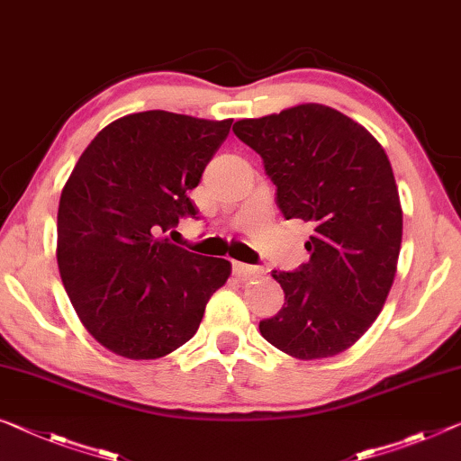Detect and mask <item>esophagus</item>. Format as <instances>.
Listing matches in <instances>:
<instances>
[{"label": "esophagus", "instance_id": "esophagus-1", "mask_svg": "<svg viewBox=\"0 0 461 461\" xmlns=\"http://www.w3.org/2000/svg\"><path fill=\"white\" fill-rule=\"evenodd\" d=\"M232 272H235L237 278L247 280V278H255V276L264 274L259 266H249V264H240V261H232Z\"/></svg>", "mask_w": 461, "mask_h": 461}]
</instances>
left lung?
<instances>
[{
    "label": "left lung",
    "instance_id": "8db88e82",
    "mask_svg": "<svg viewBox=\"0 0 461 461\" xmlns=\"http://www.w3.org/2000/svg\"><path fill=\"white\" fill-rule=\"evenodd\" d=\"M232 131L264 160L282 216L313 226L307 264L272 272L285 304L259 321L261 336L304 360L344 352L377 320L398 266L402 206L385 150L315 103L240 119Z\"/></svg>",
    "mask_w": 461,
    "mask_h": 461
}]
</instances>
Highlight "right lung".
<instances>
[{
	"mask_svg": "<svg viewBox=\"0 0 461 461\" xmlns=\"http://www.w3.org/2000/svg\"><path fill=\"white\" fill-rule=\"evenodd\" d=\"M230 125L167 111L122 117L90 141L61 191V282L84 328L119 357L160 358L185 344L230 276V261L165 237L200 218L187 194Z\"/></svg>",
	"mask_w": 461,
	"mask_h": 461,
	"instance_id": "right-lung-1",
	"label": "right lung"
}]
</instances>
